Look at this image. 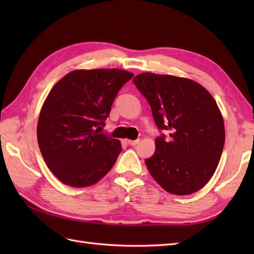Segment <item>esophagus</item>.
Segmentation results:
<instances>
[{
  "label": "esophagus",
  "instance_id": "obj_1",
  "mask_svg": "<svg viewBox=\"0 0 254 254\" xmlns=\"http://www.w3.org/2000/svg\"><path fill=\"white\" fill-rule=\"evenodd\" d=\"M127 143H128V145H131V146H135V145H137L139 143V139H134V141H130V139H128Z\"/></svg>",
  "mask_w": 254,
  "mask_h": 254
}]
</instances>
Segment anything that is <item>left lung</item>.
<instances>
[{"label":"left lung","instance_id":"1","mask_svg":"<svg viewBox=\"0 0 254 254\" xmlns=\"http://www.w3.org/2000/svg\"><path fill=\"white\" fill-rule=\"evenodd\" d=\"M152 108L158 130L156 150L145 159L149 174L171 194L198 191L216 170L225 144L224 120L216 101L194 80L139 74L133 79Z\"/></svg>","mask_w":254,"mask_h":254}]
</instances>
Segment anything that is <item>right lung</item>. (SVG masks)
<instances>
[{
    "label": "right lung",
    "mask_w": 254,
    "mask_h": 254,
    "mask_svg": "<svg viewBox=\"0 0 254 254\" xmlns=\"http://www.w3.org/2000/svg\"><path fill=\"white\" fill-rule=\"evenodd\" d=\"M133 76L119 68L78 69L50 90L37 137L47 166L64 185L91 186L115 165L120 141L100 132L119 90Z\"/></svg>",
    "instance_id": "add662e5"
}]
</instances>
